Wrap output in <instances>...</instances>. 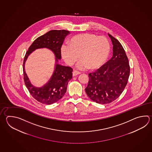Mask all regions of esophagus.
Instances as JSON below:
<instances>
[{
	"instance_id": "esophagus-1",
	"label": "esophagus",
	"mask_w": 152,
	"mask_h": 152,
	"mask_svg": "<svg viewBox=\"0 0 152 152\" xmlns=\"http://www.w3.org/2000/svg\"><path fill=\"white\" fill-rule=\"evenodd\" d=\"M81 74V72H80V71H77V70H74V71H73V73H72V74H73V76H76V75H77L78 74Z\"/></svg>"
}]
</instances>
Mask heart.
Returning a JSON list of instances; mask_svg holds the SVG:
<instances>
[{"label": "heart", "instance_id": "obj_1", "mask_svg": "<svg viewBox=\"0 0 152 152\" xmlns=\"http://www.w3.org/2000/svg\"><path fill=\"white\" fill-rule=\"evenodd\" d=\"M110 50V44L105 37L86 33L72 37L68 45H63L61 51L63 59L68 65H74L80 56V68L95 70L105 63Z\"/></svg>", "mask_w": 152, "mask_h": 152}]
</instances>
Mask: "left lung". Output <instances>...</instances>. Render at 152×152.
I'll return each mask as SVG.
<instances>
[{
    "mask_svg": "<svg viewBox=\"0 0 152 152\" xmlns=\"http://www.w3.org/2000/svg\"><path fill=\"white\" fill-rule=\"evenodd\" d=\"M108 35L113 45V57L95 72L89 74L88 84L85 89L90 99L102 104L112 102L120 96L130 74L124 48L118 39Z\"/></svg>",
    "mask_w": 152,
    "mask_h": 152,
    "instance_id": "1",
    "label": "left lung"
}]
</instances>
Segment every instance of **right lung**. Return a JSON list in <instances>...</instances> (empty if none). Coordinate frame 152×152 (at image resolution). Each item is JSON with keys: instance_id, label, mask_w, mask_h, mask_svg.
<instances>
[{"instance_id": "1", "label": "right lung", "mask_w": 152, "mask_h": 152, "mask_svg": "<svg viewBox=\"0 0 152 152\" xmlns=\"http://www.w3.org/2000/svg\"><path fill=\"white\" fill-rule=\"evenodd\" d=\"M70 32L64 30H53L38 37L28 48L23 61L24 81L29 93L39 102L49 105L57 102L65 94L69 81L72 78V69L59 65L58 60L61 58V47L66 36ZM46 47L52 50L56 56V67L48 84L41 88L32 86L25 73V62L28 56L34 49Z\"/></svg>"}]
</instances>
